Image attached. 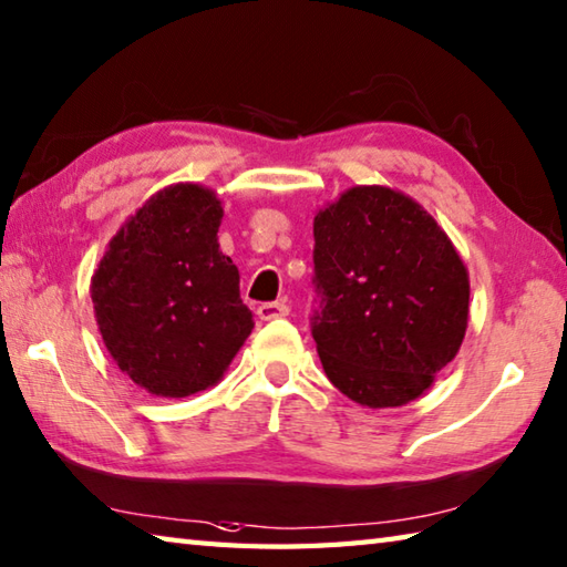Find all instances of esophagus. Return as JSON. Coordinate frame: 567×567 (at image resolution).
Returning a JSON list of instances; mask_svg holds the SVG:
<instances>
[{
  "instance_id": "34e87169",
  "label": "esophagus",
  "mask_w": 567,
  "mask_h": 567,
  "mask_svg": "<svg viewBox=\"0 0 567 567\" xmlns=\"http://www.w3.org/2000/svg\"><path fill=\"white\" fill-rule=\"evenodd\" d=\"M256 316L261 320H274V318H284L288 316V306L281 301H271V303H261L256 308Z\"/></svg>"
}]
</instances>
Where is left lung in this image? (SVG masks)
<instances>
[{"mask_svg":"<svg viewBox=\"0 0 567 567\" xmlns=\"http://www.w3.org/2000/svg\"><path fill=\"white\" fill-rule=\"evenodd\" d=\"M313 340L328 380L370 410L402 408L456 358L468 271L420 202L355 185L318 209Z\"/></svg>","mask_w":567,"mask_h":567,"instance_id":"8db88e82","label":"left lung"}]
</instances>
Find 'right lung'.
I'll return each instance as SVG.
<instances>
[{
    "label": "right lung",
    "mask_w": 567,
    "mask_h": 567,
    "mask_svg": "<svg viewBox=\"0 0 567 567\" xmlns=\"http://www.w3.org/2000/svg\"><path fill=\"white\" fill-rule=\"evenodd\" d=\"M215 189L177 183L123 221L91 276L95 323L115 365L155 398L217 384L254 318L219 249Z\"/></svg>",
    "instance_id": "obj_1"
}]
</instances>
